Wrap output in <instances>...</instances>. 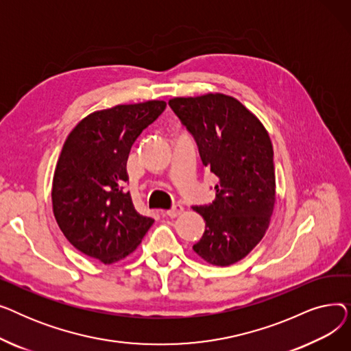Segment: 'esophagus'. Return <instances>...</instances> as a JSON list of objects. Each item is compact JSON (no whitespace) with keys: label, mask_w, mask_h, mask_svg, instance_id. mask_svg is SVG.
<instances>
[{"label":"esophagus","mask_w":351,"mask_h":351,"mask_svg":"<svg viewBox=\"0 0 351 351\" xmlns=\"http://www.w3.org/2000/svg\"><path fill=\"white\" fill-rule=\"evenodd\" d=\"M182 212H183V208H182L180 205H176V206H173L172 209L166 210V212H165V215H166V216H169V217H176V216H179Z\"/></svg>","instance_id":"1"}]
</instances>
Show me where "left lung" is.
Listing matches in <instances>:
<instances>
[{
    "instance_id": "obj_1",
    "label": "left lung",
    "mask_w": 351,
    "mask_h": 351,
    "mask_svg": "<svg viewBox=\"0 0 351 351\" xmlns=\"http://www.w3.org/2000/svg\"><path fill=\"white\" fill-rule=\"evenodd\" d=\"M169 106L216 176L215 200L193 206L206 222L193 250L210 265H233L262 241L270 223L276 178L269 134L247 108L223 94L173 98Z\"/></svg>"
}]
</instances>
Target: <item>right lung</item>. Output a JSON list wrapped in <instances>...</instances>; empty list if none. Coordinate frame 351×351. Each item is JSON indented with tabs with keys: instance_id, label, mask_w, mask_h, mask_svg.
I'll list each match as a JSON object with an SVG mask.
<instances>
[{
	"instance_id": "right-lung-1",
	"label": "right lung",
	"mask_w": 351,
	"mask_h": 351,
	"mask_svg": "<svg viewBox=\"0 0 351 351\" xmlns=\"http://www.w3.org/2000/svg\"><path fill=\"white\" fill-rule=\"evenodd\" d=\"M165 101L117 105L84 118L68 135L52 180V209L69 243L105 265L131 254L154 223L136 212L126 160Z\"/></svg>"
}]
</instances>
